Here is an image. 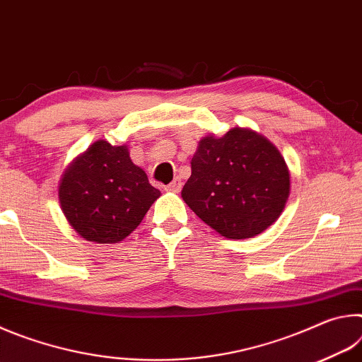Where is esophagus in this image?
I'll return each mask as SVG.
<instances>
[{
    "label": "esophagus",
    "instance_id": "34e87169",
    "mask_svg": "<svg viewBox=\"0 0 362 362\" xmlns=\"http://www.w3.org/2000/svg\"><path fill=\"white\" fill-rule=\"evenodd\" d=\"M164 189H166V192H170V193H179L180 189H182V180L177 179V177H175V179L170 182L169 185L164 188Z\"/></svg>",
    "mask_w": 362,
    "mask_h": 362
}]
</instances>
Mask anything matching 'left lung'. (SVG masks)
<instances>
[{"instance_id":"1","label":"left lung","mask_w":362,"mask_h":362,"mask_svg":"<svg viewBox=\"0 0 362 362\" xmlns=\"http://www.w3.org/2000/svg\"><path fill=\"white\" fill-rule=\"evenodd\" d=\"M291 193L279 150L252 129L206 136L192 158L182 198L204 223L230 240L260 235L276 222Z\"/></svg>"}]
</instances>
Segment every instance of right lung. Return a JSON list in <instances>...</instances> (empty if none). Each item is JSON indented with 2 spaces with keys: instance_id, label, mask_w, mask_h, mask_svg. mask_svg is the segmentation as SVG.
<instances>
[{
  "instance_id": "obj_1",
  "label": "right lung",
  "mask_w": 362,
  "mask_h": 362,
  "mask_svg": "<svg viewBox=\"0 0 362 362\" xmlns=\"http://www.w3.org/2000/svg\"><path fill=\"white\" fill-rule=\"evenodd\" d=\"M161 192L132 163L127 145L97 140L60 179L64 216L84 240L113 244L137 228Z\"/></svg>"
}]
</instances>
